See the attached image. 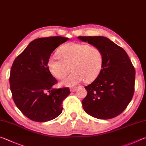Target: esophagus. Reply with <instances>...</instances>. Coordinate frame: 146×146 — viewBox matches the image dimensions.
Listing matches in <instances>:
<instances>
[{"instance_id": "34e87169", "label": "esophagus", "mask_w": 146, "mask_h": 146, "mask_svg": "<svg viewBox=\"0 0 146 146\" xmlns=\"http://www.w3.org/2000/svg\"><path fill=\"white\" fill-rule=\"evenodd\" d=\"M70 90L72 91V92H76V90H77V87H72V88H70Z\"/></svg>"}]
</instances>
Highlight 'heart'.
<instances>
[{
    "mask_svg": "<svg viewBox=\"0 0 146 146\" xmlns=\"http://www.w3.org/2000/svg\"><path fill=\"white\" fill-rule=\"evenodd\" d=\"M59 57L48 60L50 72L58 80H63L70 71L73 72L63 81L68 86L78 85L85 81L92 82L98 77L104 61L103 52L97 46L87 43H69L58 51Z\"/></svg>",
    "mask_w": 146,
    "mask_h": 146,
    "instance_id": "1",
    "label": "heart"
}]
</instances>
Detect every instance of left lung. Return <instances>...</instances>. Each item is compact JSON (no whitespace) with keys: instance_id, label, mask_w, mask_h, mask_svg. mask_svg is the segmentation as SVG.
<instances>
[{"instance_id":"left-lung-1","label":"left lung","mask_w":146,"mask_h":146,"mask_svg":"<svg viewBox=\"0 0 146 146\" xmlns=\"http://www.w3.org/2000/svg\"><path fill=\"white\" fill-rule=\"evenodd\" d=\"M101 48L103 67L98 77L85 86L87 95L82 101L86 113L99 119L114 118L131 101L135 90V70L126 51L104 36H78Z\"/></svg>"}]
</instances>
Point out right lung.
I'll return each mask as SVG.
<instances>
[{
    "mask_svg": "<svg viewBox=\"0 0 146 146\" xmlns=\"http://www.w3.org/2000/svg\"><path fill=\"white\" fill-rule=\"evenodd\" d=\"M68 40L62 36L34 40L13 63L9 79L13 99L20 111L33 121L56 118L62 112L63 100L70 94L68 87L52 88L58 81L47 66L52 52Z\"/></svg>",
    "mask_w": 146,
    "mask_h": 146,
    "instance_id": "add662e5",
    "label": "right lung"
}]
</instances>
